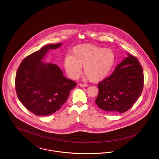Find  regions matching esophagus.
Instances as JSON below:
<instances>
[{
	"mask_svg": "<svg viewBox=\"0 0 159 159\" xmlns=\"http://www.w3.org/2000/svg\"><path fill=\"white\" fill-rule=\"evenodd\" d=\"M79 85L80 87H83V88H84V87H86V86H88L86 84H83V83H79Z\"/></svg>",
	"mask_w": 159,
	"mask_h": 159,
	"instance_id": "esophagus-1",
	"label": "esophagus"
}]
</instances>
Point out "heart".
Instances as JSON below:
<instances>
[{"label":"heart","instance_id":"b5f03b06","mask_svg":"<svg viewBox=\"0 0 159 159\" xmlns=\"http://www.w3.org/2000/svg\"><path fill=\"white\" fill-rule=\"evenodd\" d=\"M116 55L110 48L85 43L75 46L72 55H66L63 64L67 74L73 79H77L83 70L85 77L93 82H99L109 75L113 68Z\"/></svg>","mask_w":159,"mask_h":159}]
</instances>
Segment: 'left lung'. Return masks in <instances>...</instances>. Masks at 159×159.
Segmentation results:
<instances>
[{
	"mask_svg": "<svg viewBox=\"0 0 159 159\" xmlns=\"http://www.w3.org/2000/svg\"><path fill=\"white\" fill-rule=\"evenodd\" d=\"M98 86L95 103L100 108L111 114L127 111L141 96L144 87L143 70L138 58L129 54Z\"/></svg>",
	"mask_w": 159,
	"mask_h": 159,
	"instance_id": "obj_1",
	"label": "left lung"
}]
</instances>
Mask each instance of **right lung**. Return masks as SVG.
<instances>
[{
    "label": "right lung",
    "instance_id": "add662e5",
    "mask_svg": "<svg viewBox=\"0 0 159 159\" xmlns=\"http://www.w3.org/2000/svg\"><path fill=\"white\" fill-rule=\"evenodd\" d=\"M62 43L46 45L25 57L15 77L17 97L24 106L36 116H48L60 110L77 83L65 77L54 64L43 62L49 49Z\"/></svg>",
    "mask_w": 159,
    "mask_h": 159
}]
</instances>
